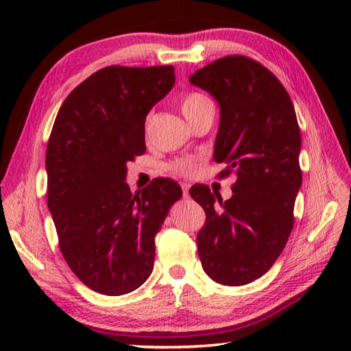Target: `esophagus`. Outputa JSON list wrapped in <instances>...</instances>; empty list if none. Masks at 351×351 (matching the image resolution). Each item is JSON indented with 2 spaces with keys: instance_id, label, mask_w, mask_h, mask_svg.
Masks as SVG:
<instances>
[{
  "instance_id": "obj_1",
  "label": "esophagus",
  "mask_w": 351,
  "mask_h": 351,
  "mask_svg": "<svg viewBox=\"0 0 351 351\" xmlns=\"http://www.w3.org/2000/svg\"><path fill=\"white\" fill-rule=\"evenodd\" d=\"M181 189H182V195H184V198H189V189H190V184H189V182H182V184H181Z\"/></svg>"
}]
</instances>
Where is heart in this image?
Returning <instances> with one entry per match:
<instances>
[{
	"label": "heart",
	"mask_w": 351,
	"mask_h": 351,
	"mask_svg": "<svg viewBox=\"0 0 351 351\" xmlns=\"http://www.w3.org/2000/svg\"><path fill=\"white\" fill-rule=\"evenodd\" d=\"M206 102H210V100L204 96H201V94H189V96L184 97L181 102L182 114L187 116L190 111H193L195 108H198L199 105H203ZM171 169H173L176 173L189 175L193 171V162L187 161V159H181V161H176L173 165H171Z\"/></svg>",
	"instance_id": "obj_1"
}]
</instances>
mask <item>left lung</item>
<instances>
[{
	"instance_id": "left-lung-1",
	"label": "left lung",
	"mask_w": 351,
	"mask_h": 351,
	"mask_svg": "<svg viewBox=\"0 0 351 351\" xmlns=\"http://www.w3.org/2000/svg\"><path fill=\"white\" fill-rule=\"evenodd\" d=\"M189 80L217 100L213 161L228 164L226 175H237L226 201L207 186L190 189L206 212L197 237L199 260L212 280L240 287L269 271L293 230L302 186L300 130L287 90L251 58H219Z\"/></svg>"
}]
</instances>
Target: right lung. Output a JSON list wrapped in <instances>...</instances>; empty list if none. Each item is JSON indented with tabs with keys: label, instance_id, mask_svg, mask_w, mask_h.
Masks as SVG:
<instances>
[{
	"label": "right lung",
	"instance_id": "right-lung-1",
	"mask_svg": "<svg viewBox=\"0 0 351 351\" xmlns=\"http://www.w3.org/2000/svg\"><path fill=\"white\" fill-rule=\"evenodd\" d=\"M173 85V66H106L57 112L46 150L47 207L68 266L96 293H132L150 277L154 235L182 195L164 178L136 195L125 182L127 162L145 152V117Z\"/></svg>",
	"mask_w": 351,
	"mask_h": 351
}]
</instances>
